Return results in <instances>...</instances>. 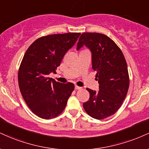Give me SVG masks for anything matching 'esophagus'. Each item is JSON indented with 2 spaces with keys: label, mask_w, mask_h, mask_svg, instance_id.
I'll list each match as a JSON object with an SVG mask.
<instances>
[{
  "label": "esophagus",
  "mask_w": 149,
  "mask_h": 149,
  "mask_svg": "<svg viewBox=\"0 0 149 149\" xmlns=\"http://www.w3.org/2000/svg\"><path fill=\"white\" fill-rule=\"evenodd\" d=\"M82 87H78V86H75V89L76 90H79V89H81Z\"/></svg>",
  "instance_id": "1"
}]
</instances>
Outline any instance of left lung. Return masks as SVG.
Here are the masks:
<instances>
[{
    "mask_svg": "<svg viewBox=\"0 0 149 149\" xmlns=\"http://www.w3.org/2000/svg\"><path fill=\"white\" fill-rule=\"evenodd\" d=\"M84 46L92 53V69L96 71L99 90L87 88L90 96L83 107L92 118L103 119L113 115L126 96L129 87L126 61L117 45L103 34L82 33L77 51Z\"/></svg>",
    "mask_w": 149,
    "mask_h": 149,
    "instance_id": "1",
    "label": "left lung"
}]
</instances>
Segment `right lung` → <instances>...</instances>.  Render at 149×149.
Wrapping results in <instances>:
<instances>
[{"label": "right lung", "mask_w": 149, "mask_h": 149, "mask_svg": "<svg viewBox=\"0 0 149 149\" xmlns=\"http://www.w3.org/2000/svg\"><path fill=\"white\" fill-rule=\"evenodd\" d=\"M80 35L69 33L40 37L25 53L18 73L19 89L27 105L39 117H56L65 108L74 85L57 82L48 75L56 73L64 55Z\"/></svg>", "instance_id": "add662e5"}]
</instances>
